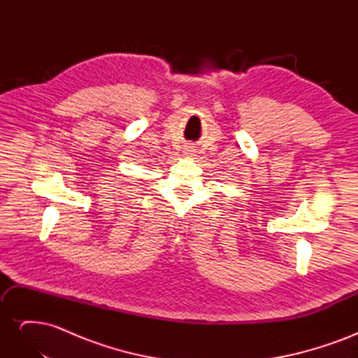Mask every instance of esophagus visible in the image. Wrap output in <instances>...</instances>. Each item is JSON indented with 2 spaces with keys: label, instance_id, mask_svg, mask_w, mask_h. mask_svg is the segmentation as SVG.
<instances>
[{
  "label": "esophagus",
  "instance_id": "1",
  "mask_svg": "<svg viewBox=\"0 0 358 358\" xmlns=\"http://www.w3.org/2000/svg\"><path fill=\"white\" fill-rule=\"evenodd\" d=\"M183 154H185L187 157H192L194 155V148L192 146H187L185 149H183Z\"/></svg>",
  "mask_w": 358,
  "mask_h": 358
}]
</instances>
